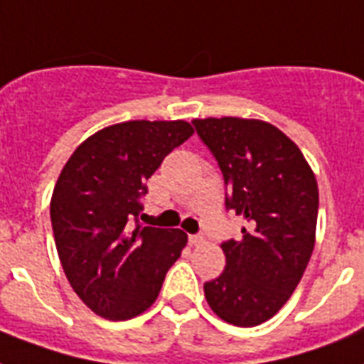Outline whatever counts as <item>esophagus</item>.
I'll return each mask as SVG.
<instances>
[{
  "label": "esophagus",
  "mask_w": 364,
  "mask_h": 364,
  "mask_svg": "<svg viewBox=\"0 0 364 364\" xmlns=\"http://www.w3.org/2000/svg\"><path fill=\"white\" fill-rule=\"evenodd\" d=\"M188 243H191V245H202V243H204V236H202V234H191V236H188Z\"/></svg>",
  "instance_id": "obj_1"
}]
</instances>
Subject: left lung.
I'll use <instances>...</instances> for the list:
<instances>
[{
	"instance_id": "obj_1",
	"label": "left lung",
	"mask_w": 364,
	"mask_h": 364,
	"mask_svg": "<svg viewBox=\"0 0 364 364\" xmlns=\"http://www.w3.org/2000/svg\"><path fill=\"white\" fill-rule=\"evenodd\" d=\"M228 188L227 210L247 221L242 240L223 242L227 266L204 283L205 300L236 327L268 321L293 294L316 243L319 191L300 149L257 119H194Z\"/></svg>"
}]
</instances>
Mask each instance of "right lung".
Masks as SVG:
<instances>
[{
	"label": "right lung",
	"instance_id": "add662e5",
	"mask_svg": "<svg viewBox=\"0 0 364 364\" xmlns=\"http://www.w3.org/2000/svg\"><path fill=\"white\" fill-rule=\"evenodd\" d=\"M185 121H128L79 145L60 173L50 221L60 262L79 299L124 321L153 304L187 245L179 228L141 227L147 179L193 136Z\"/></svg>",
	"mask_w": 364,
	"mask_h": 364
}]
</instances>
